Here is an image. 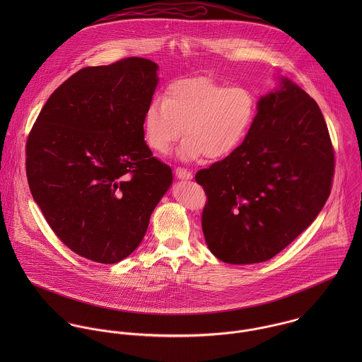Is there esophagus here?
I'll use <instances>...</instances> for the list:
<instances>
[{"label": "esophagus", "mask_w": 362, "mask_h": 362, "mask_svg": "<svg viewBox=\"0 0 362 362\" xmlns=\"http://www.w3.org/2000/svg\"><path fill=\"white\" fill-rule=\"evenodd\" d=\"M175 175L180 180H192L194 178V174L191 171H188L185 168H181V167L175 168Z\"/></svg>", "instance_id": "obj_1"}]
</instances>
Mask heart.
I'll list each match as a JSON object with an SVG mask.
<instances>
[{"mask_svg":"<svg viewBox=\"0 0 362 362\" xmlns=\"http://www.w3.org/2000/svg\"><path fill=\"white\" fill-rule=\"evenodd\" d=\"M257 115V98L247 86H227L209 78L180 79L168 85L163 102L148 104L142 129L146 145L164 155L180 139L182 160H220L234 153Z\"/></svg>","mask_w":362,"mask_h":362,"instance_id":"obj_1","label":"heart"}]
</instances>
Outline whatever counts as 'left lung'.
I'll list each match as a JSON object with an SVG mask.
<instances>
[{
	"instance_id": "8db88e82",
	"label": "left lung",
	"mask_w": 362,
	"mask_h": 362,
	"mask_svg": "<svg viewBox=\"0 0 362 362\" xmlns=\"http://www.w3.org/2000/svg\"><path fill=\"white\" fill-rule=\"evenodd\" d=\"M259 99L240 148L197 173L207 204V248L233 264L259 263L291 244L325 206L334 153L319 105L288 78Z\"/></svg>"
}]
</instances>
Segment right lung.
I'll use <instances>...</instances> for the list:
<instances>
[{"label":"right lung","instance_id":"right-lung-1","mask_svg":"<svg viewBox=\"0 0 362 362\" xmlns=\"http://www.w3.org/2000/svg\"><path fill=\"white\" fill-rule=\"evenodd\" d=\"M157 69L151 59L131 57L78 71L54 90L29 134L33 199L57 237L89 260L129 257L173 182L142 129Z\"/></svg>","mask_w":362,"mask_h":362}]
</instances>
